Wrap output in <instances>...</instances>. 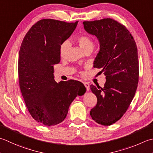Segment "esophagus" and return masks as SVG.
<instances>
[{
	"instance_id": "1",
	"label": "esophagus",
	"mask_w": 153,
	"mask_h": 153,
	"mask_svg": "<svg viewBox=\"0 0 153 153\" xmlns=\"http://www.w3.org/2000/svg\"><path fill=\"white\" fill-rule=\"evenodd\" d=\"M83 84L85 86L87 91H89V83L88 82H83Z\"/></svg>"
}]
</instances>
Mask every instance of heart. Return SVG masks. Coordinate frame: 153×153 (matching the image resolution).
I'll use <instances>...</instances> for the list:
<instances>
[{"instance_id": "heart-1", "label": "heart", "mask_w": 153, "mask_h": 153, "mask_svg": "<svg viewBox=\"0 0 153 153\" xmlns=\"http://www.w3.org/2000/svg\"><path fill=\"white\" fill-rule=\"evenodd\" d=\"M77 42H78L80 47L84 52L90 50L92 51L94 50V42L88 36H81L77 38ZM69 47H70V42L68 41H65L61 44L60 48H59V53H60L61 57H64L66 55Z\"/></svg>"}]
</instances>
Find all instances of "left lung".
I'll return each mask as SVG.
<instances>
[{"label":"left lung","mask_w":153,"mask_h":153,"mask_svg":"<svg viewBox=\"0 0 153 153\" xmlns=\"http://www.w3.org/2000/svg\"><path fill=\"white\" fill-rule=\"evenodd\" d=\"M83 25L100 43L94 66L101 69L106 79L103 88L90 85L97 98L90 115L98 124L108 126L122 117L135 94L139 82L137 45L128 30L111 19L85 21Z\"/></svg>","instance_id":"obj_1"}]
</instances>
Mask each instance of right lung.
<instances>
[{"mask_svg":"<svg viewBox=\"0 0 153 153\" xmlns=\"http://www.w3.org/2000/svg\"><path fill=\"white\" fill-rule=\"evenodd\" d=\"M77 25L41 20L31 27L21 44L18 65L20 91L32 117L45 126L64 121L74 99L86 91L78 81L58 83L53 76V65L60 61L59 48Z\"/></svg>","mask_w":153,"mask_h":153,"instance_id":"1","label":"right lung"}]
</instances>
